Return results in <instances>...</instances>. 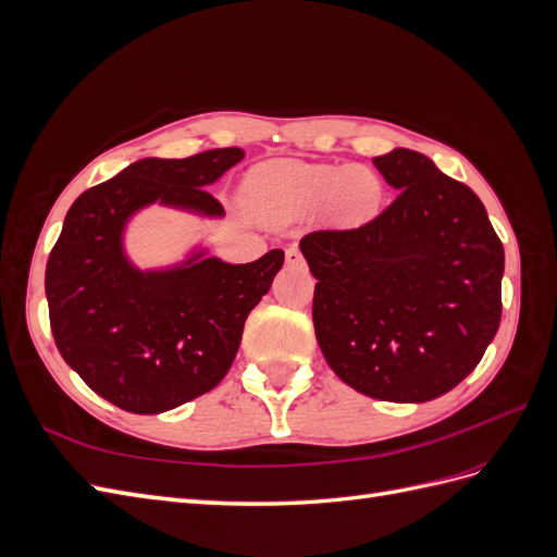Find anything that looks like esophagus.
<instances>
[{
    "instance_id": "esophagus-1",
    "label": "esophagus",
    "mask_w": 557,
    "mask_h": 557,
    "mask_svg": "<svg viewBox=\"0 0 557 557\" xmlns=\"http://www.w3.org/2000/svg\"><path fill=\"white\" fill-rule=\"evenodd\" d=\"M285 264H288V267H305V258H301V252L295 246L285 250Z\"/></svg>"
}]
</instances>
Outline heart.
<instances>
[{
    "label": "heart",
    "mask_w": 557,
    "mask_h": 557,
    "mask_svg": "<svg viewBox=\"0 0 557 557\" xmlns=\"http://www.w3.org/2000/svg\"><path fill=\"white\" fill-rule=\"evenodd\" d=\"M244 201L264 225H290L307 215L332 213L344 225L374 218L383 201L379 174L360 164H307L293 160L264 162L244 183Z\"/></svg>",
    "instance_id": "1"
}]
</instances>
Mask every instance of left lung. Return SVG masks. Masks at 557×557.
I'll return each instance as SVG.
<instances>
[{
  "instance_id": "obj_1",
  "label": "left lung",
  "mask_w": 557,
  "mask_h": 557,
  "mask_svg": "<svg viewBox=\"0 0 557 557\" xmlns=\"http://www.w3.org/2000/svg\"><path fill=\"white\" fill-rule=\"evenodd\" d=\"M397 199L358 230L299 242L320 350L352 391L430 401L453 391L495 339L504 248L483 201L409 148L374 158Z\"/></svg>"
}]
</instances>
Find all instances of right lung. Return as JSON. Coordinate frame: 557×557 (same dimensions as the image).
Here are the masks:
<instances>
[{
	"mask_svg": "<svg viewBox=\"0 0 557 557\" xmlns=\"http://www.w3.org/2000/svg\"><path fill=\"white\" fill-rule=\"evenodd\" d=\"M244 156L242 148H213L183 160L144 158L66 211L46 264L50 330L64 362L115 407L170 411L230 372L246 318L272 288L283 250L230 264L195 246L176 264L139 269L125 252V230L150 205L223 218L207 188Z\"/></svg>",
	"mask_w": 557,
	"mask_h": 557,
	"instance_id": "obj_1",
	"label": "right lung"
}]
</instances>
